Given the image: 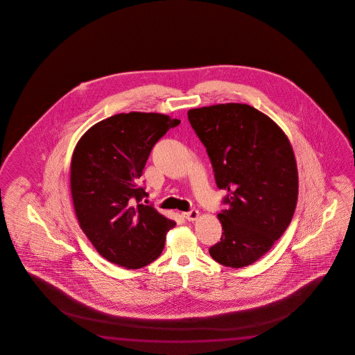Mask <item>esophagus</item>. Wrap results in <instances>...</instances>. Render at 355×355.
<instances>
[{
	"mask_svg": "<svg viewBox=\"0 0 355 355\" xmlns=\"http://www.w3.org/2000/svg\"><path fill=\"white\" fill-rule=\"evenodd\" d=\"M200 216V212L198 210L187 211V212H182V217L187 218V221H195L198 220Z\"/></svg>",
	"mask_w": 355,
	"mask_h": 355,
	"instance_id": "1",
	"label": "esophagus"
}]
</instances>
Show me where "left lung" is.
Wrapping results in <instances>:
<instances>
[{"label": "left lung", "mask_w": 355, "mask_h": 355, "mask_svg": "<svg viewBox=\"0 0 355 355\" xmlns=\"http://www.w3.org/2000/svg\"><path fill=\"white\" fill-rule=\"evenodd\" d=\"M218 189L229 205L217 217L221 241L211 257L232 268L252 265L287 230L298 198V171L288 138L270 116L247 104L190 109Z\"/></svg>", "instance_id": "obj_1"}]
</instances>
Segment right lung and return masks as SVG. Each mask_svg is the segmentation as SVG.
<instances>
[{
	"label": "right lung",
	"mask_w": 355,
	"mask_h": 355,
	"mask_svg": "<svg viewBox=\"0 0 355 355\" xmlns=\"http://www.w3.org/2000/svg\"><path fill=\"white\" fill-rule=\"evenodd\" d=\"M179 124L159 113H121L94 124L76 145L74 211L88 240L112 263L138 270L162 254L175 223L140 204L148 195L140 178L157 140Z\"/></svg>",
	"instance_id": "add662e5"
}]
</instances>
